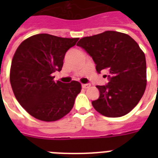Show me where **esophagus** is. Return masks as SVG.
<instances>
[{
    "label": "esophagus",
    "instance_id": "obj_1",
    "mask_svg": "<svg viewBox=\"0 0 158 158\" xmlns=\"http://www.w3.org/2000/svg\"><path fill=\"white\" fill-rule=\"evenodd\" d=\"M91 86V84H82V87L84 88V89H88L89 87Z\"/></svg>",
    "mask_w": 158,
    "mask_h": 158
}]
</instances>
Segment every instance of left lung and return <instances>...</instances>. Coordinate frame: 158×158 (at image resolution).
Instances as JSON below:
<instances>
[{
  "instance_id": "8db88e82",
  "label": "left lung",
  "mask_w": 158,
  "mask_h": 158,
  "mask_svg": "<svg viewBox=\"0 0 158 158\" xmlns=\"http://www.w3.org/2000/svg\"><path fill=\"white\" fill-rule=\"evenodd\" d=\"M77 46L93 58L98 74H109V83L97 86L100 96L92 102L94 109L106 117H120L132 110L147 84L145 55L138 43L125 33L106 31L81 38Z\"/></svg>"
}]
</instances>
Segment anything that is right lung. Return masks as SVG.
Returning a JSON list of instances; mask_svg holds the SVG:
<instances>
[{"label":"right lung","mask_w":158,"mask_h":158,"mask_svg":"<svg viewBox=\"0 0 158 158\" xmlns=\"http://www.w3.org/2000/svg\"><path fill=\"white\" fill-rule=\"evenodd\" d=\"M78 40L41 33L17 48L11 62V88L19 103L36 119L60 120L74 106L81 84L55 81L53 73L61 70L64 55Z\"/></svg>","instance_id":"right-lung-1"}]
</instances>
